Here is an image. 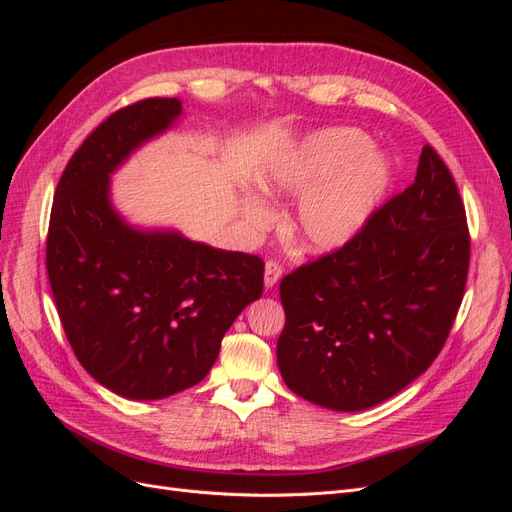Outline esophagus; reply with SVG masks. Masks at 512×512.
<instances>
[{"label": "esophagus", "instance_id": "esophagus-1", "mask_svg": "<svg viewBox=\"0 0 512 512\" xmlns=\"http://www.w3.org/2000/svg\"><path fill=\"white\" fill-rule=\"evenodd\" d=\"M284 273V265L277 258H269L267 260V267H265V286L273 288L277 282H280V277Z\"/></svg>", "mask_w": 512, "mask_h": 512}]
</instances>
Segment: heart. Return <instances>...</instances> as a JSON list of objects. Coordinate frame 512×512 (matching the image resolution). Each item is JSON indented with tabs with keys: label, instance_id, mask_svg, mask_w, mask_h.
I'll use <instances>...</instances> for the list:
<instances>
[{
	"label": "heart",
	"instance_id": "1",
	"mask_svg": "<svg viewBox=\"0 0 512 512\" xmlns=\"http://www.w3.org/2000/svg\"><path fill=\"white\" fill-rule=\"evenodd\" d=\"M389 170L371 151L369 136L356 128H329L307 136L286 158L260 177L267 198L305 190L290 220V232L305 250L327 252L361 230L384 196ZM245 218L254 226L269 222L258 200H247Z\"/></svg>",
	"mask_w": 512,
	"mask_h": 512
}]
</instances>
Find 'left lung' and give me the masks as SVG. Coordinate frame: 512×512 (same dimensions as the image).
<instances>
[{
	"mask_svg": "<svg viewBox=\"0 0 512 512\" xmlns=\"http://www.w3.org/2000/svg\"><path fill=\"white\" fill-rule=\"evenodd\" d=\"M468 269L466 207L451 170L425 145L412 185L342 247L282 277L277 365L288 389L339 412L406 389L444 348Z\"/></svg>",
	"mask_w": 512,
	"mask_h": 512,
	"instance_id": "1",
	"label": "left lung"
}]
</instances>
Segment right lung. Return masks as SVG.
<instances>
[{
  "label": "right lung",
  "instance_id": "obj_1",
  "mask_svg": "<svg viewBox=\"0 0 512 512\" xmlns=\"http://www.w3.org/2000/svg\"><path fill=\"white\" fill-rule=\"evenodd\" d=\"M179 113L177 98H145L104 119L61 173L46 235V271L76 359L130 399L203 380L230 324L265 288L260 256L138 232L108 205V175Z\"/></svg>",
  "mask_w": 512,
  "mask_h": 512
}]
</instances>
